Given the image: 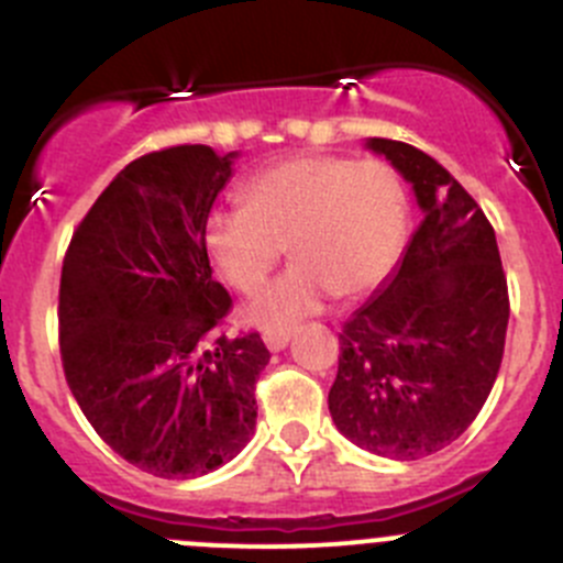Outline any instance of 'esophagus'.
Wrapping results in <instances>:
<instances>
[{
  "mask_svg": "<svg viewBox=\"0 0 563 563\" xmlns=\"http://www.w3.org/2000/svg\"><path fill=\"white\" fill-rule=\"evenodd\" d=\"M288 341H291V332H266L264 335V343L269 352H280V349L288 346Z\"/></svg>",
  "mask_w": 563,
  "mask_h": 563,
  "instance_id": "1",
  "label": "esophagus"
}]
</instances>
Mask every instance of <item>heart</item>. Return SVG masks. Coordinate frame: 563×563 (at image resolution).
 Returning a JSON list of instances; mask_svg holds the SVG:
<instances>
[{
	"label": "heart",
	"instance_id": "obj_1",
	"mask_svg": "<svg viewBox=\"0 0 563 563\" xmlns=\"http://www.w3.org/2000/svg\"><path fill=\"white\" fill-rule=\"evenodd\" d=\"M242 200L209 211L200 236L222 280L242 294L264 286L288 244L297 264L244 310L261 330H291L335 291L346 299L376 291L407 244V187L382 159L294 156L255 173Z\"/></svg>",
	"mask_w": 563,
	"mask_h": 563
}]
</instances>
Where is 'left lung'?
Listing matches in <instances>:
<instances>
[{
    "mask_svg": "<svg viewBox=\"0 0 563 563\" xmlns=\"http://www.w3.org/2000/svg\"><path fill=\"white\" fill-rule=\"evenodd\" d=\"M412 187L420 220L393 275L343 324L332 423L357 449L420 460L454 443L504 360L509 291L495 231L423 151L365 140Z\"/></svg>",
    "mask_w": 563,
    "mask_h": 563,
    "instance_id": "obj_1",
    "label": "left lung"
}]
</instances>
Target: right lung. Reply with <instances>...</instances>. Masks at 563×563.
<instances>
[{
    "label": "right lung",
    "mask_w": 563,
    "mask_h": 563,
    "mask_svg": "<svg viewBox=\"0 0 563 563\" xmlns=\"http://www.w3.org/2000/svg\"><path fill=\"white\" fill-rule=\"evenodd\" d=\"M239 151L178 145L125 165L76 228L59 277L65 379L103 443L159 478L231 462L255 432L258 332L228 338L203 220Z\"/></svg>",
    "instance_id": "right-lung-1"
}]
</instances>
